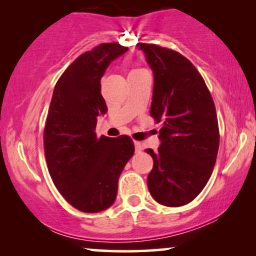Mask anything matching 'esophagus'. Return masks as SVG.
<instances>
[{"mask_svg": "<svg viewBox=\"0 0 256 256\" xmlns=\"http://www.w3.org/2000/svg\"><path fill=\"white\" fill-rule=\"evenodd\" d=\"M134 148H136L137 152H140L143 150V146L140 142H134Z\"/></svg>", "mask_w": 256, "mask_h": 256, "instance_id": "esophagus-1", "label": "esophagus"}]
</instances>
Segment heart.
Wrapping results in <instances>:
<instances>
[{
  "label": "heart",
  "mask_w": 256,
  "mask_h": 256,
  "mask_svg": "<svg viewBox=\"0 0 256 256\" xmlns=\"http://www.w3.org/2000/svg\"><path fill=\"white\" fill-rule=\"evenodd\" d=\"M140 71H143V70H140V68H134V70H132V71H131L130 73H134V72H140Z\"/></svg>",
  "instance_id": "b5f03b06"
}]
</instances>
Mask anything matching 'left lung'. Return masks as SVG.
Returning <instances> with one entry per match:
<instances>
[{
	"mask_svg": "<svg viewBox=\"0 0 256 256\" xmlns=\"http://www.w3.org/2000/svg\"><path fill=\"white\" fill-rule=\"evenodd\" d=\"M154 76L150 116L162 122L160 146L146 184L152 198L167 207L192 202L216 165L219 128L216 106L195 66L171 49L137 44Z\"/></svg>",
	"mask_w": 256,
	"mask_h": 256,
	"instance_id": "left-lung-1",
	"label": "left lung"
}]
</instances>
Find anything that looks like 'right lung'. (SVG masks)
<instances>
[{"label":"right lung","instance_id":"1","mask_svg":"<svg viewBox=\"0 0 256 256\" xmlns=\"http://www.w3.org/2000/svg\"><path fill=\"white\" fill-rule=\"evenodd\" d=\"M128 50L104 43L70 64L55 85L44 128V152L52 182L70 204L85 213L110 208L118 180L134 152L128 136H96L107 113L101 78L112 61Z\"/></svg>","mask_w":256,"mask_h":256}]
</instances>
